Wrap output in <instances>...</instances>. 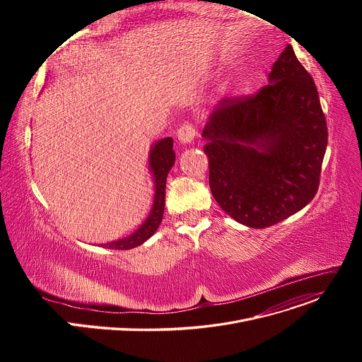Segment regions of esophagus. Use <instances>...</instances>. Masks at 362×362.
<instances>
[{
  "mask_svg": "<svg viewBox=\"0 0 362 362\" xmlns=\"http://www.w3.org/2000/svg\"><path fill=\"white\" fill-rule=\"evenodd\" d=\"M197 135V130L195 126L192 123H183L179 129H177V139L180 144H191L194 141Z\"/></svg>",
  "mask_w": 362,
  "mask_h": 362,
  "instance_id": "obj_1",
  "label": "esophagus"
}]
</instances>
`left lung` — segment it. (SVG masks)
I'll return each mask as SVG.
<instances>
[{
    "label": "left lung",
    "mask_w": 362,
    "mask_h": 362,
    "mask_svg": "<svg viewBox=\"0 0 362 362\" xmlns=\"http://www.w3.org/2000/svg\"><path fill=\"white\" fill-rule=\"evenodd\" d=\"M327 136L317 86L288 45L267 86L221 100L204 127L214 199L252 229L291 217L318 191Z\"/></svg>",
    "instance_id": "left-lung-1"
}]
</instances>
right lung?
Instances as JSON below:
<instances>
[{
  "label": "right lung",
  "instance_id": "obj_1",
  "mask_svg": "<svg viewBox=\"0 0 362 362\" xmlns=\"http://www.w3.org/2000/svg\"><path fill=\"white\" fill-rule=\"evenodd\" d=\"M175 160H176V154L173 151V139L171 138H164L152 146L149 152V168L152 171V176H154V182H156V195H154V204H152L151 213L135 233H132L130 236L119 240L104 243L103 245L104 248L122 250V251L132 250L135 248V246L142 245L145 240H148L152 235L156 233L163 220V213H164L165 179L170 168L175 164Z\"/></svg>",
  "mask_w": 362,
  "mask_h": 362
}]
</instances>
